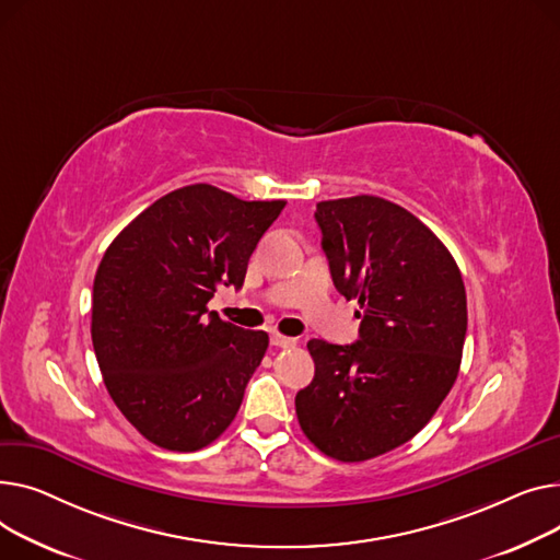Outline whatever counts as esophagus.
I'll return each instance as SVG.
<instances>
[{"mask_svg":"<svg viewBox=\"0 0 560 560\" xmlns=\"http://www.w3.org/2000/svg\"><path fill=\"white\" fill-rule=\"evenodd\" d=\"M295 343H299V339H293V337H284V335H271V346H276V348H293Z\"/></svg>","mask_w":560,"mask_h":560,"instance_id":"obj_1","label":"esophagus"}]
</instances>
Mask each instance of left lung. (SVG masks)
Masks as SVG:
<instances>
[{"label": "left lung", "instance_id": "obj_1", "mask_svg": "<svg viewBox=\"0 0 560 560\" xmlns=\"http://www.w3.org/2000/svg\"><path fill=\"white\" fill-rule=\"evenodd\" d=\"M316 223L359 339H312L314 380L295 396L305 436L343 464L411 441L450 393L468 330L466 287L443 242L380 196L320 201Z\"/></svg>", "mask_w": 560, "mask_h": 560}]
</instances>
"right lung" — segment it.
Returning <instances> with one entry per match:
<instances>
[{"mask_svg": "<svg viewBox=\"0 0 560 560\" xmlns=\"http://www.w3.org/2000/svg\"><path fill=\"white\" fill-rule=\"evenodd\" d=\"M287 201H242L196 183L164 194L113 240L92 287V346L124 418L151 443L194 452L235 420L269 335L208 303L244 284Z\"/></svg>", "mask_w": 560, "mask_h": 560, "instance_id": "right-lung-1", "label": "right lung"}]
</instances>
